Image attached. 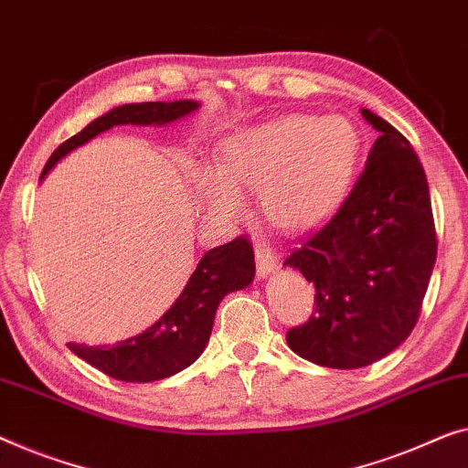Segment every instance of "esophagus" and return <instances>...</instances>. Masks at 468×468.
Instances as JSON below:
<instances>
[{"label":"esophagus","instance_id":"esophagus-1","mask_svg":"<svg viewBox=\"0 0 468 468\" xmlns=\"http://www.w3.org/2000/svg\"><path fill=\"white\" fill-rule=\"evenodd\" d=\"M255 260H257V276L266 279L270 272L279 268V255L266 242H255Z\"/></svg>","mask_w":468,"mask_h":468}]
</instances>
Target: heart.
<instances>
[{"mask_svg": "<svg viewBox=\"0 0 468 468\" xmlns=\"http://www.w3.org/2000/svg\"><path fill=\"white\" fill-rule=\"evenodd\" d=\"M358 158L361 134L348 118L287 113L226 134L215 166L192 171V189L207 218L221 226L245 218L247 194H257L270 226L300 234L342 205Z\"/></svg>", "mask_w": 468, "mask_h": 468, "instance_id": "b5f03b06", "label": "heart"}]
</instances>
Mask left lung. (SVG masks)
Wrapping results in <instances>:
<instances>
[{"label":"left lung","instance_id":"left-lung-1","mask_svg":"<svg viewBox=\"0 0 468 468\" xmlns=\"http://www.w3.org/2000/svg\"><path fill=\"white\" fill-rule=\"evenodd\" d=\"M380 133L348 198L291 266L314 284V313L289 329V348L306 361L358 369L390 355L416 327L437 260L424 168L410 141L376 116Z\"/></svg>","mask_w":468,"mask_h":468}]
</instances>
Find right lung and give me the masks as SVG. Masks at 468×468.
<instances>
[{
    "label": "right lung",
    "instance_id": "obj_1",
    "mask_svg": "<svg viewBox=\"0 0 468 468\" xmlns=\"http://www.w3.org/2000/svg\"><path fill=\"white\" fill-rule=\"evenodd\" d=\"M198 101L173 103H128L92 120L84 131L60 144L46 162L42 179L76 147L88 144L97 134L113 126H165L198 110ZM255 276L253 245L245 239L207 250L189 276L181 295L171 308L147 327L144 334L112 344V346H84L69 342L67 346L82 361L122 382H155L179 374L192 365L207 348L213 331L219 302L232 291L249 287Z\"/></svg>",
    "mask_w": 468,
    "mask_h": 468
}]
</instances>
